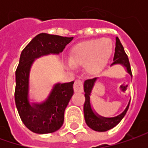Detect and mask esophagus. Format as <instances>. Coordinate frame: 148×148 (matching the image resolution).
<instances>
[{"label":"esophagus","mask_w":148,"mask_h":148,"mask_svg":"<svg viewBox=\"0 0 148 148\" xmlns=\"http://www.w3.org/2000/svg\"><path fill=\"white\" fill-rule=\"evenodd\" d=\"M73 88L75 92H82L83 91V82L82 80L80 79H77L74 82V86Z\"/></svg>","instance_id":"34e87169"}]
</instances>
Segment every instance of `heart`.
Returning a JSON list of instances; mask_svg holds the SVG:
<instances>
[{
  "instance_id": "obj_1",
  "label": "heart",
  "mask_w": 148,
  "mask_h": 148,
  "mask_svg": "<svg viewBox=\"0 0 148 148\" xmlns=\"http://www.w3.org/2000/svg\"><path fill=\"white\" fill-rule=\"evenodd\" d=\"M113 53L110 38H96L75 44L69 52V59L74 65H84L85 70L95 74L108 63Z\"/></svg>"
}]
</instances>
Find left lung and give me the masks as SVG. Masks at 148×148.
Masks as SVG:
<instances>
[{"instance_id":"left-lung-1","label":"left lung","mask_w":148,"mask_h":148,"mask_svg":"<svg viewBox=\"0 0 148 148\" xmlns=\"http://www.w3.org/2000/svg\"><path fill=\"white\" fill-rule=\"evenodd\" d=\"M115 46L116 47H115V52H114V62L111 65L122 64L126 67L127 71L132 76L131 66H130L128 56L124 51V49L123 47L119 38L118 37H116ZM95 81H96V78L87 79L85 81V83H84V91H85V98H86L85 104H84V117H85L86 124L91 129H93L95 131H98V132H105L115 127L117 124L122 120L123 118L124 117L128 111L130 101L124 111L118 116L114 117V118H103V117L99 116L92 110L91 105H90V95Z\"/></svg>"}]
</instances>
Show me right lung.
Segmentation results:
<instances>
[{
    "label": "right lung",
    "instance_id": "add662e5",
    "mask_svg": "<svg viewBox=\"0 0 148 148\" xmlns=\"http://www.w3.org/2000/svg\"><path fill=\"white\" fill-rule=\"evenodd\" d=\"M72 39L73 37L42 33L34 38L20 54V62L15 71L14 100L22 122L34 133L50 134L62 127L66 107L74 93V82L56 84L46 101L31 105L28 99V93L32 63L41 56L62 52Z\"/></svg>",
    "mask_w": 148,
    "mask_h": 148
}]
</instances>
